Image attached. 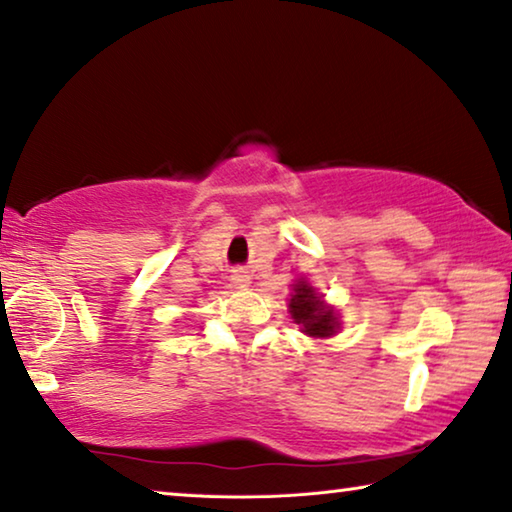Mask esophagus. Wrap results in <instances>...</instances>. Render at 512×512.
<instances>
[{
    "mask_svg": "<svg viewBox=\"0 0 512 512\" xmlns=\"http://www.w3.org/2000/svg\"><path fill=\"white\" fill-rule=\"evenodd\" d=\"M234 287H248L250 285V273L246 269H234L232 271Z\"/></svg>",
    "mask_w": 512,
    "mask_h": 512,
    "instance_id": "1",
    "label": "esophagus"
}]
</instances>
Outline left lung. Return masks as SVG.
Returning a JSON list of instances; mask_svg holds the SVG:
<instances>
[{
	"mask_svg": "<svg viewBox=\"0 0 512 512\" xmlns=\"http://www.w3.org/2000/svg\"><path fill=\"white\" fill-rule=\"evenodd\" d=\"M289 312H292L294 322L303 326V333L312 335V338H329L338 329L333 308L319 299L308 282H299L294 287Z\"/></svg>",
	"mask_w": 512,
	"mask_h": 512,
	"instance_id": "8db88e82",
	"label": "left lung"
}]
</instances>
